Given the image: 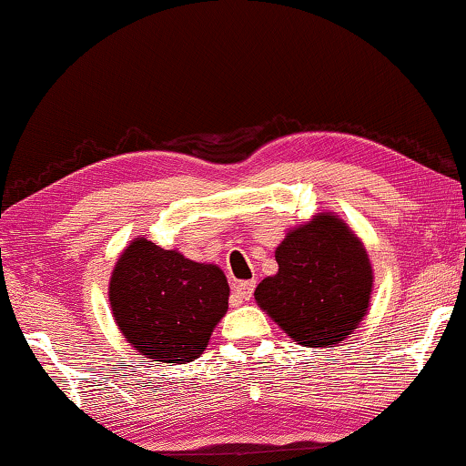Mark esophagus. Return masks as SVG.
<instances>
[{
  "label": "esophagus",
  "instance_id": "1",
  "mask_svg": "<svg viewBox=\"0 0 466 466\" xmlns=\"http://www.w3.org/2000/svg\"><path fill=\"white\" fill-rule=\"evenodd\" d=\"M253 290H255V280H242L234 287V293L238 299L242 301H248L253 297Z\"/></svg>",
  "mask_w": 466,
  "mask_h": 466
}]
</instances>
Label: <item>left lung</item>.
Returning <instances> with one entry per match:
<instances>
[{"label": "left lung", "mask_w": 466, "mask_h": 466, "mask_svg": "<svg viewBox=\"0 0 466 466\" xmlns=\"http://www.w3.org/2000/svg\"><path fill=\"white\" fill-rule=\"evenodd\" d=\"M278 272L263 278L255 301L303 347H335L364 320L372 266L364 242L335 213H318L276 247Z\"/></svg>", "instance_id": "obj_1"}]
</instances>
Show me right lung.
I'll list each match as a JSON object with an SVG mask.
<instances>
[{
    "label": "right lung",
    "instance_id": "obj_1",
    "mask_svg": "<svg viewBox=\"0 0 466 466\" xmlns=\"http://www.w3.org/2000/svg\"><path fill=\"white\" fill-rule=\"evenodd\" d=\"M226 274L144 236L123 248L108 282V301L119 330L152 362L186 364L207 350L228 311Z\"/></svg>",
    "mask_w": 466,
    "mask_h": 466
}]
</instances>
